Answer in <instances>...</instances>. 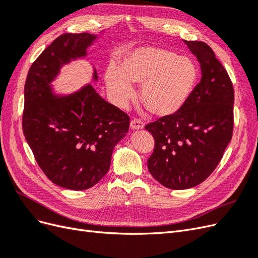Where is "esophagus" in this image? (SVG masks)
Listing matches in <instances>:
<instances>
[{
	"label": "esophagus",
	"mask_w": 258,
	"mask_h": 258,
	"mask_svg": "<svg viewBox=\"0 0 258 258\" xmlns=\"http://www.w3.org/2000/svg\"><path fill=\"white\" fill-rule=\"evenodd\" d=\"M130 128L134 129V130L143 129L144 128V122L141 119L135 118V119H132L131 122H130Z\"/></svg>",
	"instance_id": "esophagus-1"
}]
</instances>
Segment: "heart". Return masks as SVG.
<instances>
[{"label": "heart", "mask_w": 258, "mask_h": 258, "mask_svg": "<svg viewBox=\"0 0 258 258\" xmlns=\"http://www.w3.org/2000/svg\"><path fill=\"white\" fill-rule=\"evenodd\" d=\"M199 70L192 59L172 50L145 46L131 50L119 69L110 67L104 79L119 105L135 97L131 83L142 84L140 98L154 115L167 117L181 111L196 87Z\"/></svg>", "instance_id": "heart-1"}]
</instances>
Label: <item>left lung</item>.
I'll use <instances>...</instances> for the list:
<instances>
[{
	"instance_id": "obj_1",
	"label": "left lung",
	"mask_w": 258,
	"mask_h": 258,
	"mask_svg": "<svg viewBox=\"0 0 258 258\" xmlns=\"http://www.w3.org/2000/svg\"><path fill=\"white\" fill-rule=\"evenodd\" d=\"M197 57L201 81L176 114L145 126L155 140L147 168L170 189L197 186L220 163L232 138V83L223 64L204 42L184 41Z\"/></svg>"
}]
</instances>
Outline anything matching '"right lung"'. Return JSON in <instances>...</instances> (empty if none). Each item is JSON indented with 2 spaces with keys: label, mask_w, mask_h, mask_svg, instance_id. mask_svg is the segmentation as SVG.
<instances>
[{
  "label": "right lung",
  "mask_w": 258,
  "mask_h": 258,
  "mask_svg": "<svg viewBox=\"0 0 258 258\" xmlns=\"http://www.w3.org/2000/svg\"><path fill=\"white\" fill-rule=\"evenodd\" d=\"M96 38L89 33L58 36L31 66L25 84L23 135L46 176L72 190L88 189L107 173L114 147L129 130V116L91 85L69 96L50 88L60 69L85 57Z\"/></svg>",
  "instance_id": "right-lung-1"
}]
</instances>
